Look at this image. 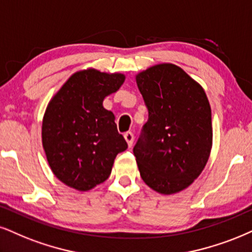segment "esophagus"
<instances>
[{
	"label": "esophagus",
	"instance_id": "obj_1",
	"mask_svg": "<svg viewBox=\"0 0 252 252\" xmlns=\"http://www.w3.org/2000/svg\"><path fill=\"white\" fill-rule=\"evenodd\" d=\"M124 138H125V140L127 142V145H128V147H132L133 140H134V135H133V133L132 132H126L125 134H124Z\"/></svg>",
	"mask_w": 252,
	"mask_h": 252
}]
</instances>
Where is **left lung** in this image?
Wrapping results in <instances>:
<instances>
[{"label": "left lung", "instance_id": "8db88e82", "mask_svg": "<svg viewBox=\"0 0 252 252\" xmlns=\"http://www.w3.org/2000/svg\"><path fill=\"white\" fill-rule=\"evenodd\" d=\"M148 120L133 148L141 179L160 194L186 189L204 169L213 146L212 108L196 80L175 64L135 76Z\"/></svg>", "mask_w": 252, "mask_h": 252}]
</instances>
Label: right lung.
Listing matches in <instances>:
<instances>
[{"label": "right lung", "mask_w": 252, "mask_h": 252, "mask_svg": "<svg viewBox=\"0 0 252 252\" xmlns=\"http://www.w3.org/2000/svg\"><path fill=\"white\" fill-rule=\"evenodd\" d=\"M124 82L123 73L77 71L49 101L43 148L52 173L69 187L88 191L106 181L118 153L127 148L114 114L102 106Z\"/></svg>", "instance_id": "1"}]
</instances>
